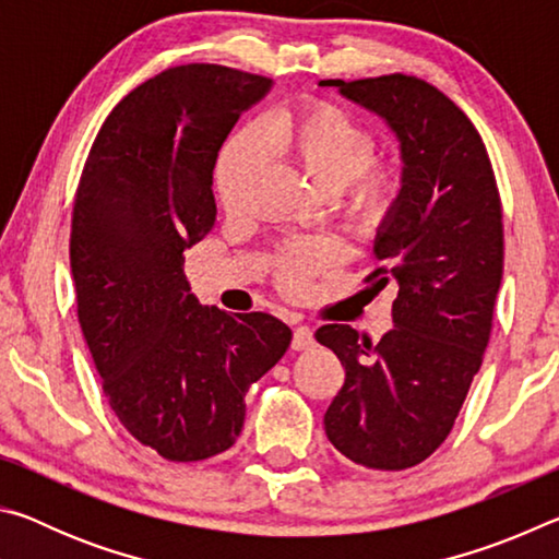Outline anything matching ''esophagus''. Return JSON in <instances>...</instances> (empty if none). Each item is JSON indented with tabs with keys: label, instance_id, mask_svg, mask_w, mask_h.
I'll return each mask as SVG.
<instances>
[{
	"label": "esophagus",
	"instance_id": "1",
	"mask_svg": "<svg viewBox=\"0 0 559 559\" xmlns=\"http://www.w3.org/2000/svg\"><path fill=\"white\" fill-rule=\"evenodd\" d=\"M293 349H308V347H313L316 345V337H313V330L310 328H296L293 330Z\"/></svg>",
	"mask_w": 559,
	"mask_h": 559
}]
</instances>
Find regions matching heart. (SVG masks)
Returning <instances> with one entry per match:
<instances>
[{
    "instance_id": "obj_1",
    "label": "heart",
    "mask_w": 559,
    "mask_h": 559,
    "mask_svg": "<svg viewBox=\"0 0 559 559\" xmlns=\"http://www.w3.org/2000/svg\"><path fill=\"white\" fill-rule=\"evenodd\" d=\"M286 159L318 192L333 194L349 231L372 236L390 219L402 192V169L394 159L377 163L374 138L355 118L330 103H310L263 120L257 135H239L224 147L216 165V194L226 212L246 202L263 169V155ZM335 259L328 241L290 243L278 257L286 290H300L308 276Z\"/></svg>"
}]
</instances>
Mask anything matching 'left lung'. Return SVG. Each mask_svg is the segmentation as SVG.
I'll return each mask as SVG.
<instances>
[{
  "instance_id": "obj_1",
  "label": "left lung",
  "mask_w": 559,
  "mask_h": 559,
  "mask_svg": "<svg viewBox=\"0 0 559 559\" xmlns=\"http://www.w3.org/2000/svg\"><path fill=\"white\" fill-rule=\"evenodd\" d=\"M394 132L402 192L374 236V286L394 281L390 333L372 345L349 325L318 343L345 367L325 412L333 447L359 466L402 471L437 451L488 345L503 281V212L478 130L416 75L320 81Z\"/></svg>"
}]
</instances>
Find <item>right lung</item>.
<instances>
[{
	"instance_id": "add662e5",
	"label": "right lung",
	"mask_w": 559,
	"mask_h": 559,
	"mask_svg": "<svg viewBox=\"0 0 559 559\" xmlns=\"http://www.w3.org/2000/svg\"><path fill=\"white\" fill-rule=\"evenodd\" d=\"M271 79L214 63L157 73L98 130L71 222L79 323L122 427L169 461L234 447L249 386L290 345L269 313L202 306L187 249L216 219L212 173L241 112Z\"/></svg>"
}]
</instances>
